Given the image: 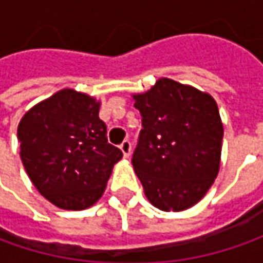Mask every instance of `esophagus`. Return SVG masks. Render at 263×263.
I'll return each mask as SVG.
<instances>
[{"label":"esophagus","instance_id":"obj_1","mask_svg":"<svg viewBox=\"0 0 263 263\" xmlns=\"http://www.w3.org/2000/svg\"><path fill=\"white\" fill-rule=\"evenodd\" d=\"M120 149H121V152H123V155L124 157H128L130 155V152H132V143L128 142V140H124L121 145H120Z\"/></svg>","mask_w":263,"mask_h":263}]
</instances>
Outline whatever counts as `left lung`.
<instances>
[{"label": "left lung", "mask_w": 263, "mask_h": 263, "mask_svg": "<svg viewBox=\"0 0 263 263\" xmlns=\"http://www.w3.org/2000/svg\"><path fill=\"white\" fill-rule=\"evenodd\" d=\"M133 99L143 128L132 164L147 200L165 212L196 205L219 171L224 128L215 99L167 77Z\"/></svg>", "instance_id": "1"}]
</instances>
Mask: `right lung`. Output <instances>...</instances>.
Here are the masks:
<instances>
[{
	"label": "right lung",
	"mask_w": 263,
	"mask_h": 263,
	"mask_svg": "<svg viewBox=\"0 0 263 263\" xmlns=\"http://www.w3.org/2000/svg\"><path fill=\"white\" fill-rule=\"evenodd\" d=\"M95 98L63 89L32 106L17 127L20 158L37 192L67 211L92 206L104 195L123 152L108 143Z\"/></svg>",
	"instance_id": "add662e5"
}]
</instances>
